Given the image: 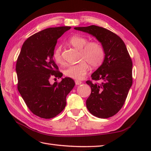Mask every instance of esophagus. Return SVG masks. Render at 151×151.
Wrapping results in <instances>:
<instances>
[{
  "label": "esophagus",
  "mask_w": 151,
  "mask_h": 151,
  "mask_svg": "<svg viewBox=\"0 0 151 151\" xmlns=\"http://www.w3.org/2000/svg\"><path fill=\"white\" fill-rule=\"evenodd\" d=\"M82 82L80 81H78V80H76V81H75V84L76 85H81L82 84Z\"/></svg>",
  "instance_id": "obj_1"
}]
</instances>
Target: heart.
Wrapping results in <instances>:
<instances>
[{"label": "heart", "instance_id": "heart-1", "mask_svg": "<svg viewBox=\"0 0 151 151\" xmlns=\"http://www.w3.org/2000/svg\"><path fill=\"white\" fill-rule=\"evenodd\" d=\"M88 41L87 37L78 34L74 35L69 39V44L81 52L80 60L82 61L76 65H69L64 69V75L67 77L82 79L89 71V64L93 67H98L104 62L106 52L102 45L99 41ZM53 58L57 63L60 65L64 63L60 46H58L54 49Z\"/></svg>", "mask_w": 151, "mask_h": 151}]
</instances>
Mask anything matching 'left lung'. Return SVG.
Here are the masks:
<instances>
[{"mask_svg": "<svg viewBox=\"0 0 151 151\" xmlns=\"http://www.w3.org/2000/svg\"><path fill=\"white\" fill-rule=\"evenodd\" d=\"M75 29L95 36L106 52L104 62L91 75L93 81L101 82L86 81L91 88L86 106L99 118L114 116L123 107L132 84V62L126 45L119 36L103 27L91 25Z\"/></svg>", "mask_w": 151, "mask_h": 151, "instance_id": "obj_1", "label": "left lung"}]
</instances>
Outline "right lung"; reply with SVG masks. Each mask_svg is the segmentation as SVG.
Returning a JSON list of instances; mask_svg holds the SVG:
<instances>
[{"mask_svg": "<svg viewBox=\"0 0 151 151\" xmlns=\"http://www.w3.org/2000/svg\"><path fill=\"white\" fill-rule=\"evenodd\" d=\"M70 29L53 27L34 34L24 41L17 58L18 91L29 110L41 118H53L61 113L67 95L75 85L68 77L53 84L49 82L63 75L53 60V52L58 39Z\"/></svg>", "mask_w": 151, "mask_h": 151, "instance_id": "add662e5", "label": "right lung"}]
</instances>
